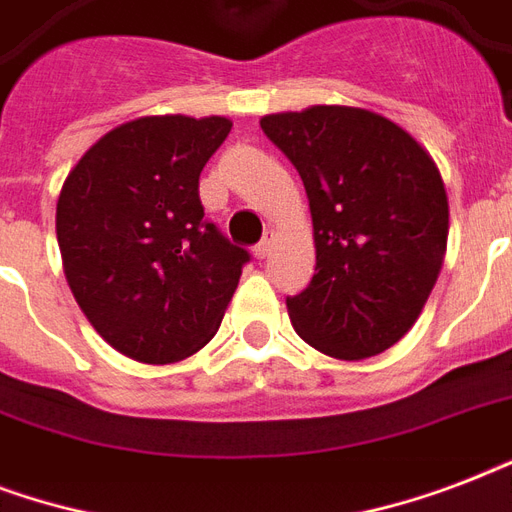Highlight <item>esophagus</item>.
Segmentation results:
<instances>
[{
  "mask_svg": "<svg viewBox=\"0 0 512 512\" xmlns=\"http://www.w3.org/2000/svg\"><path fill=\"white\" fill-rule=\"evenodd\" d=\"M273 241H276V233L268 231V233H265V236H263V241H260V244H257V247L252 249V255H255L257 260H265V257H268V252H271Z\"/></svg>",
  "mask_w": 512,
  "mask_h": 512,
  "instance_id": "obj_1",
  "label": "esophagus"
}]
</instances>
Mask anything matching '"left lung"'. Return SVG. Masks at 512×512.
Wrapping results in <instances>:
<instances>
[{
  "label": "left lung",
  "mask_w": 512,
  "mask_h": 512,
  "mask_svg": "<svg viewBox=\"0 0 512 512\" xmlns=\"http://www.w3.org/2000/svg\"><path fill=\"white\" fill-rule=\"evenodd\" d=\"M303 177L316 273L289 297L292 327L337 361L393 348L420 319L446 257L449 199L438 164L388 116L311 106L260 119Z\"/></svg>",
  "instance_id": "8db88e82"
}]
</instances>
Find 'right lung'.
<instances>
[{
    "mask_svg": "<svg viewBox=\"0 0 512 512\" xmlns=\"http://www.w3.org/2000/svg\"><path fill=\"white\" fill-rule=\"evenodd\" d=\"M228 116H140L106 132L63 180V273L95 332L140 364H175L212 337L249 255L204 220L199 175Z\"/></svg>",
    "mask_w": 512,
    "mask_h": 512,
    "instance_id": "add662e5",
    "label": "right lung"
}]
</instances>
